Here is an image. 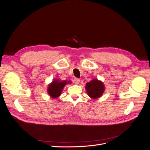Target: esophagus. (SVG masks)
Returning <instances> with one entry per match:
<instances>
[{"mask_svg": "<svg viewBox=\"0 0 150 150\" xmlns=\"http://www.w3.org/2000/svg\"><path fill=\"white\" fill-rule=\"evenodd\" d=\"M73 82H74L76 84H78L79 83V82H80V80H79V79H78V78H74V80H73Z\"/></svg>", "mask_w": 150, "mask_h": 150, "instance_id": "34e87169", "label": "esophagus"}]
</instances>
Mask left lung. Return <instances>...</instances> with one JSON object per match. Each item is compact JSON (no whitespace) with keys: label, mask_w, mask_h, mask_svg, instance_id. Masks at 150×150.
Instances as JSON below:
<instances>
[{"label":"left lung","mask_w":150,"mask_h":150,"mask_svg":"<svg viewBox=\"0 0 150 150\" xmlns=\"http://www.w3.org/2000/svg\"><path fill=\"white\" fill-rule=\"evenodd\" d=\"M85 89L88 96L92 99H97L102 96L104 91V86L103 82L96 79L91 80L86 83Z\"/></svg>","instance_id":"8db88e82"}]
</instances>
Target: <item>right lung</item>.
<instances>
[{"instance_id": "add662e5", "label": "right lung", "mask_w": 150, "mask_h": 150, "mask_svg": "<svg viewBox=\"0 0 150 150\" xmlns=\"http://www.w3.org/2000/svg\"><path fill=\"white\" fill-rule=\"evenodd\" d=\"M71 83V81H59L58 79H54L52 82L49 84L47 88V92L49 96L52 98H57L60 96L63 88H64L66 84Z\"/></svg>"}]
</instances>
